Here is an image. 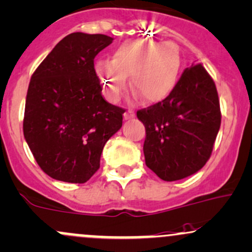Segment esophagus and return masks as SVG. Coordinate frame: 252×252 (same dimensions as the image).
<instances>
[{"label": "esophagus", "instance_id": "34e87169", "mask_svg": "<svg viewBox=\"0 0 252 252\" xmlns=\"http://www.w3.org/2000/svg\"><path fill=\"white\" fill-rule=\"evenodd\" d=\"M135 117V111L134 110H128V111H126L123 113V118L126 121L128 120H131V118Z\"/></svg>", "mask_w": 252, "mask_h": 252}]
</instances>
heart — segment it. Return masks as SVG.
Returning a JSON list of instances; mask_svg holds the SVG:
<instances>
[{
    "mask_svg": "<svg viewBox=\"0 0 252 252\" xmlns=\"http://www.w3.org/2000/svg\"><path fill=\"white\" fill-rule=\"evenodd\" d=\"M94 70L110 101H117L126 88L143 103L164 101L175 91L181 73V54L172 44L148 39H130L113 49L110 61H98Z\"/></svg>",
    "mask_w": 252,
    "mask_h": 252,
    "instance_id": "obj_1",
    "label": "heart"
}]
</instances>
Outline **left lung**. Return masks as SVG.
<instances>
[{"mask_svg": "<svg viewBox=\"0 0 252 252\" xmlns=\"http://www.w3.org/2000/svg\"><path fill=\"white\" fill-rule=\"evenodd\" d=\"M137 118L146 128V165L162 181L187 178L204 166L220 129L214 81L201 64L187 68L171 95Z\"/></svg>", "mask_w": 252, "mask_h": 252, "instance_id": "obj_1", "label": "left lung"}]
</instances>
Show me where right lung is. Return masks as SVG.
<instances>
[{"label": "right lung", "mask_w": 252, "mask_h": 252, "mask_svg": "<svg viewBox=\"0 0 252 252\" xmlns=\"http://www.w3.org/2000/svg\"><path fill=\"white\" fill-rule=\"evenodd\" d=\"M112 40L68 34L31 77L24 136L41 170L56 181L87 182L100 166L105 143L121 129L124 110L103 98L94 70V57Z\"/></svg>", "instance_id": "right-lung-1"}]
</instances>
